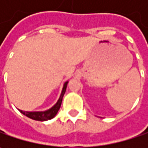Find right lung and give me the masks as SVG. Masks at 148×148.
I'll return each instance as SVG.
<instances>
[{
	"label": "right lung",
	"instance_id": "obj_1",
	"mask_svg": "<svg viewBox=\"0 0 148 148\" xmlns=\"http://www.w3.org/2000/svg\"><path fill=\"white\" fill-rule=\"evenodd\" d=\"M67 83H68V82H66L64 84L63 88H62V94L60 95V98L58 100L57 104L53 105L51 109H49V110L42 111V112H27V111L22 110L20 111L23 114H25V116L29 117V118H30L32 119L37 120V121H46V120L52 119L53 118L55 117V115L58 114V112L59 110L60 107H61V104H62V98H63V95L65 94Z\"/></svg>",
	"mask_w": 148,
	"mask_h": 148
}]
</instances>
